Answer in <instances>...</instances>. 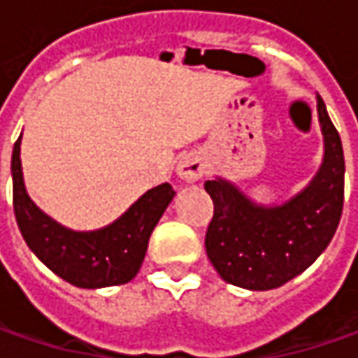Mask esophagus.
Wrapping results in <instances>:
<instances>
[{
  "label": "esophagus",
  "mask_w": 358,
  "mask_h": 358,
  "mask_svg": "<svg viewBox=\"0 0 358 358\" xmlns=\"http://www.w3.org/2000/svg\"><path fill=\"white\" fill-rule=\"evenodd\" d=\"M205 173V159L201 157V153L191 151L185 153L177 163V175L185 181V183H195L199 181Z\"/></svg>",
  "instance_id": "esophagus-1"
}]
</instances>
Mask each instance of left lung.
<instances>
[{
    "label": "left lung",
    "mask_w": 358,
    "mask_h": 358,
    "mask_svg": "<svg viewBox=\"0 0 358 358\" xmlns=\"http://www.w3.org/2000/svg\"><path fill=\"white\" fill-rule=\"evenodd\" d=\"M317 111L323 163L295 197L263 207L225 179L205 183L215 205L205 249L223 281L249 291L277 289L310 267L333 239L345 201V155L321 97Z\"/></svg>",
    "instance_id": "8db88e82"
}]
</instances>
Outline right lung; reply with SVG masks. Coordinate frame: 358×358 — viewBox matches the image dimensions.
Wrapping results in <instances>:
<instances>
[{
  "label": "right lung",
  "instance_id": "add662e5",
  "mask_svg": "<svg viewBox=\"0 0 358 358\" xmlns=\"http://www.w3.org/2000/svg\"><path fill=\"white\" fill-rule=\"evenodd\" d=\"M20 139L13 145V211L27 247L63 281L81 289L129 282L141 268L149 237L175 197L169 183L153 187L111 225L71 231L43 213L29 199L21 173Z\"/></svg>",
  "mask_w": 358,
  "mask_h": 358
}]
</instances>
